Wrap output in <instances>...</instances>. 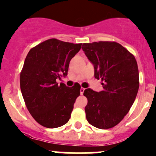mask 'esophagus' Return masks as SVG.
Wrapping results in <instances>:
<instances>
[{"instance_id": "esophagus-1", "label": "esophagus", "mask_w": 156, "mask_h": 156, "mask_svg": "<svg viewBox=\"0 0 156 156\" xmlns=\"http://www.w3.org/2000/svg\"><path fill=\"white\" fill-rule=\"evenodd\" d=\"M84 88H83V87H81V90H80V93H81V95H82L83 93V91H84Z\"/></svg>"}]
</instances>
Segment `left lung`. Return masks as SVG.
I'll use <instances>...</instances> for the list:
<instances>
[{
	"instance_id": "obj_1",
	"label": "left lung",
	"mask_w": 156,
	"mask_h": 156,
	"mask_svg": "<svg viewBox=\"0 0 156 156\" xmlns=\"http://www.w3.org/2000/svg\"><path fill=\"white\" fill-rule=\"evenodd\" d=\"M82 49L94 66V76L102 81V91L86 89L85 107L88 122L100 129L117 125L133 105L139 88L135 58L115 42L83 43Z\"/></svg>"
}]
</instances>
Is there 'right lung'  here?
I'll return each mask as SVG.
<instances>
[{
    "label": "right lung",
    "instance_id": "obj_1",
    "mask_svg": "<svg viewBox=\"0 0 156 156\" xmlns=\"http://www.w3.org/2000/svg\"><path fill=\"white\" fill-rule=\"evenodd\" d=\"M81 48L50 39L31 48L20 75V87L29 112L38 123L55 129L69 120L81 87L57 83L68 74L70 60Z\"/></svg>",
    "mask_w": 156,
    "mask_h": 156
}]
</instances>
